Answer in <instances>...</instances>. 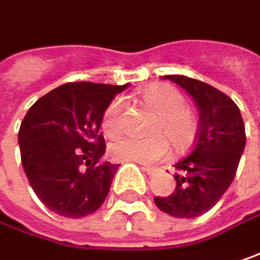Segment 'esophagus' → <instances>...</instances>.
Wrapping results in <instances>:
<instances>
[{"label":"esophagus","mask_w":260,"mask_h":260,"mask_svg":"<svg viewBox=\"0 0 260 260\" xmlns=\"http://www.w3.org/2000/svg\"><path fill=\"white\" fill-rule=\"evenodd\" d=\"M142 170H143L148 175H155L158 173L156 168H153V167H146V165H142Z\"/></svg>","instance_id":"34e87169"}]
</instances>
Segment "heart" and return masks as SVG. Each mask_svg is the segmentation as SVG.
Wrapping results in <instances>:
<instances>
[{
  "mask_svg": "<svg viewBox=\"0 0 260 260\" xmlns=\"http://www.w3.org/2000/svg\"><path fill=\"white\" fill-rule=\"evenodd\" d=\"M140 102L156 114L150 137H121L111 143V156L117 161L153 164L168 155L170 142L175 150H184L198 136V115L186 107L184 96L170 85H152L140 92ZM124 127V104L114 99L102 114V128L117 136Z\"/></svg>",
  "mask_w": 260,
  "mask_h": 260,
  "instance_id": "heart-1",
  "label": "heart"
}]
</instances>
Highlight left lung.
<instances>
[{
  "label": "left lung",
  "instance_id": "obj_1",
  "mask_svg": "<svg viewBox=\"0 0 260 260\" xmlns=\"http://www.w3.org/2000/svg\"><path fill=\"white\" fill-rule=\"evenodd\" d=\"M186 89L199 108V130L187 156L175 164V190L156 196L155 205L175 218H196L206 214L233 183L246 132L234 101L214 86L186 76H164Z\"/></svg>",
  "mask_w": 260,
  "mask_h": 260
}]
</instances>
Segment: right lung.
Segmentation results:
<instances>
[{
    "label": "right lung",
    "instance_id": "1",
    "mask_svg": "<svg viewBox=\"0 0 260 260\" xmlns=\"http://www.w3.org/2000/svg\"><path fill=\"white\" fill-rule=\"evenodd\" d=\"M128 85L73 82L39 98L20 124L23 170L39 201L55 214L82 218L108 196L117 164L104 162L102 114Z\"/></svg>",
    "mask_w": 260,
    "mask_h": 260
}]
</instances>
